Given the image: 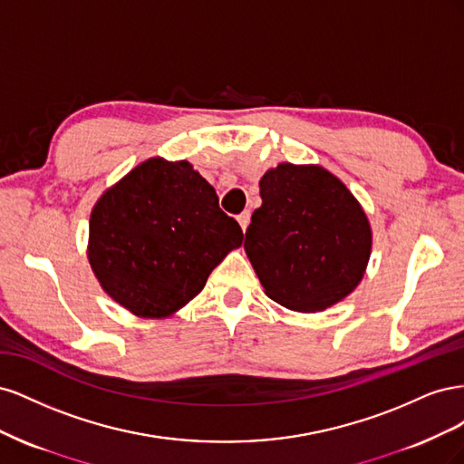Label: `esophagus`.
I'll list each match as a JSON object with an SVG mask.
<instances>
[{
    "mask_svg": "<svg viewBox=\"0 0 464 464\" xmlns=\"http://www.w3.org/2000/svg\"><path fill=\"white\" fill-rule=\"evenodd\" d=\"M249 220H251V215H249V210H244L242 215H237V222H240V227H242V230L246 232V228H247V224H249Z\"/></svg>",
    "mask_w": 464,
    "mask_h": 464,
    "instance_id": "esophagus-1",
    "label": "esophagus"
}]
</instances>
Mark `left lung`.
Returning <instances> with one entry per match:
<instances>
[{"instance_id":"8db88e82","label":"left lung","mask_w":464,"mask_h":464,"mask_svg":"<svg viewBox=\"0 0 464 464\" xmlns=\"http://www.w3.org/2000/svg\"><path fill=\"white\" fill-rule=\"evenodd\" d=\"M259 193L244 249L266 296L304 314L346 298L372 254L370 222L354 195L325 168L290 162L266 170Z\"/></svg>"}]
</instances>
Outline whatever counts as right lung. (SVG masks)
I'll return each instance as SVG.
<instances>
[{
  "label": "right lung",
  "instance_id": "right-lung-1",
  "mask_svg": "<svg viewBox=\"0 0 464 464\" xmlns=\"http://www.w3.org/2000/svg\"><path fill=\"white\" fill-rule=\"evenodd\" d=\"M244 232L188 160L149 159L96 201L89 263L110 298L139 317L176 314Z\"/></svg>",
  "mask_w": 464,
  "mask_h": 464
}]
</instances>
